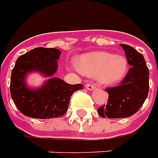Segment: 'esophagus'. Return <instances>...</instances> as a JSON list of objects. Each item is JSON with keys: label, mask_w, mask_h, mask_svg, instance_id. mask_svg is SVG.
<instances>
[{"label": "esophagus", "mask_w": 158, "mask_h": 158, "mask_svg": "<svg viewBox=\"0 0 158 158\" xmlns=\"http://www.w3.org/2000/svg\"><path fill=\"white\" fill-rule=\"evenodd\" d=\"M85 87H86L88 90H95V89L98 88V86H97L96 85H94V84H86V85H85Z\"/></svg>", "instance_id": "esophagus-1"}]
</instances>
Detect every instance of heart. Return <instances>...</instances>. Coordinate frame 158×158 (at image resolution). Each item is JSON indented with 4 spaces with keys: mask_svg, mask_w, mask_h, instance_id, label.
<instances>
[{
    "mask_svg": "<svg viewBox=\"0 0 158 158\" xmlns=\"http://www.w3.org/2000/svg\"><path fill=\"white\" fill-rule=\"evenodd\" d=\"M76 68L82 74L96 77L99 83L112 85L121 82L128 71V60L122 55L106 51H95L79 56L75 60Z\"/></svg>",
    "mask_w": 158,
    "mask_h": 158,
    "instance_id": "obj_1",
    "label": "heart"
}]
</instances>
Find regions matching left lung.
I'll return each mask as SVG.
<instances>
[{
  "label": "left lung",
  "mask_w": 158,
  "mask_h": 158,
  "mask_svg": "<svg viewBox=\"0 0 158 158\" xmlns=\"http://www.w3.org/2000/svg\"><path fill=\"white\" fill-rule=\"evenodd\" d=\"M131 66L127 74L117 86L107 88V105L100 107V116L110 119L132 116L141 108L149 91V70L143 55L133 47L121 44Z\"/></svg>",
  "instance_id": "left-lung-1"
}]
</instances>
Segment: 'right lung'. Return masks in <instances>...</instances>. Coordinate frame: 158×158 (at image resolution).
<instances>
[{"instance_id":"1","label":"right lung","mask_w":158,"mask_h":158,"mask_svg":"<svg viewBox=\"0 0 158 158\" xmlns=\"http://www.w3.org/2000/svg\"><path fill=\"white\" fill-rule=\"evenodd\" d=\"M60 55L57 48H36L17 59L11 75L10 92L14 104L23 114L37 119L62 116L68 110L73 93L83 89L81 84L69 85L56 77L48 79L37 89L27 86L25 78L32 72L45 77L54 75Z\"/></svg>"}]
</instances>
